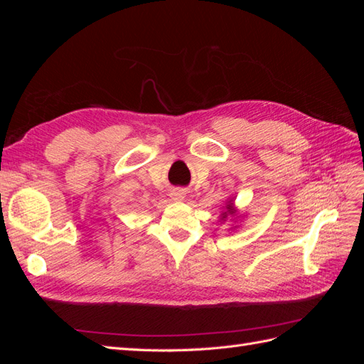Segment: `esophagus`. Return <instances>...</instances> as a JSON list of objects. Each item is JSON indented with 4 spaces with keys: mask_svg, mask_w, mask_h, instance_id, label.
I'll list each match as a JSON object with an SVG mask.
<instances>
[{
    "mask_svg": "<svg viewBox=\"0 0 364 364\" xmlns=\"http://www.w3.org/2000/svg\"><path fill=\"white\" fill-rule=\"evenodd\" d=\"M185 196H186V191L182 188H176L170 193V197L173 202H182L185 199Z\"/></svg>",
    "mask_w": 364,
    "mask_h": 364,
    "instance_id": "esophagus-1",
    "label": "esophagus"
}]
</instances>
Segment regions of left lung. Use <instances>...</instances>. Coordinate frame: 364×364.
<instances>
[{"mask_svg":"<svg viewBox=\"0 0 364 364\" xmlns=\"http://www.w3.org/2000/svg\"><path fill=\"white\" fill-rule=\"evenodd\" d=\"M235 214H238V211H237L235 203H234V197H230L229 200H226V205L223 206L222 213H220V222H226L228 217H232L235 220ZM232 218H230V220H232ZM235 228L237 226L230 228V229H235Z\"/></svg>","mask_w":364,"mask_h":364,"instance_id":"obj_1","label":"left lung"}]
</instances>
